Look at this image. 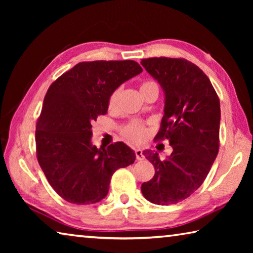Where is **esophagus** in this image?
I'll list each match as a JSON object with an SVG mask.
<instances>
[{"label": "esophagus", "instance_id": "34e87169", "mask_svg": "<svg viewBox=\"0 0 253 253\" xmlns=\"http://www.w3.org/2000/svg\"><path fill=\"white\" fill-rule=\"evenodd\" d=\"M135 154H136V158H137V160L142 161V160H144V158H145V156L143 155V151H142V149H139V148L135 149Z\"/></svg>", "mask_w": 253, "mask_h": 253}]
</instances>
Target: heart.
<instances>
[{"instance_id":"heart-1","label":"heart","mask_w":253,"mask_h":253,"mask_svg":"<svg viewBox=\"0 0 253 253\" xmlns=\"http://www.w3.org/2000/svg\"><path fill=\"white\" fill-rule=\"evenodd\" d=\"M155 85L156 84L153 83V81H146V83H143L142 85H140V91L149 87H155ZM119 96H121V89H116V90L111 93L108 99L109 109H114L115 107L117 106ZM124 136H125L128 140H130V142L139 143L146 137V129H145V127L140 123L131 122L124 128Z\"/></svg>"}]
</instances>
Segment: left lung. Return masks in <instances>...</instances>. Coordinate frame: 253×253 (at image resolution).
Returning <instances> with one entry per match:
<instances>
[{
	"instance_id": "left-lung-1",
	"label": "left lung",
	"mask_w": 253,
	"mask_h": 253,
	"mask_svg": "<svg viewBox=\"0 0 253 253\" xmlns=\"http://www.w3.org/2000/svg\"><path fill=\"white\" fill-rule=\"evenodd\" d=\"M142 66L164 92V116L157 139L168 138L173 152L143 154L155 175L142 184V193L158 205L176 204L202 185L219 152L220 100L208 76L184 59L149 58Z\"/></svg>"
}]
</instances>
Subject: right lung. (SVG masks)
Returning a JSON list of instances; mask_svg holds the SVG:
<instances>
[{
	"label": "right lung",
	"instance_id": "add662e5",
	"mask_svg": "<svg viewBox=\"0 0 253 253\" xmlns=\"http://www.w3.org/2000/svg\"><path fill=\"white\" fill-rule=\"evenodd\" d=\"M142 71L132 60L80 62L49 87L37 123V156L50 185L68 202H99L115 170L134 163L135 152L123 142L92 145L91 123L107 114L111 93Z\"/></svg>",
	"mask_w": 253,
	"mask_h": 253
}]
</instances>
